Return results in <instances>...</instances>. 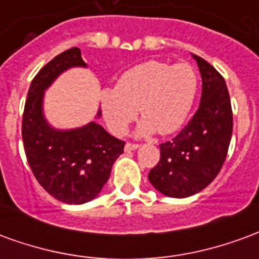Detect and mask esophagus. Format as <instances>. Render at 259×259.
Masks as SVG:
<instances>
[{
	"label": "esophagus",
	"mask_w": 259,
	"mask_h": 259,
	"mask_svg": "<svg viewBox=\"0 0 259 259\" xmlns=\"http://www.w3.org/2000/svg\"><path fill=\"white\" fill-rule=\"evenodd\" d=\"M139 147H140V144H137V143H126L124 151H133V150H137Z\"/></svg>",
	"instance_id": "esophagus-1"
}]
</instances>
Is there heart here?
<instances>
[{
  "label": "heart",
  "mask_w": 259,
  "mask_h": 259,
  "mask_svg": "<svg viewBox=\"0 0 259 259\" xmlns=\"http://www.w3.org/2000/svg\"><path fill=\"white\" fill-rule=\"evenodd\" d=\"M198 89V76L187 62L174 66L148 61L124 72L115 89L102 90L100 108L108 129L123 136L129 124L141 120L139 135L157 130L170 135L182 127L193 107Z\"/></svg>",
  "instance_id": "b5f03b06"
}]
</instances>
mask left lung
<instances>
[{
	"mask_svg": "<svg viewBox=\"0 0 259 259\" xmlns=\"http://www.w3.org/2000/svg\"><path fill=\"white\" fill-rule=\"evenodd\" d=\"M200 107L175 139L159 146L161 158L148 180L159 193L185 198L200 193L222 169L233 132V113L222 74L198 55Z\"/></svg>",
	"mask_w": 259,
	"mask_h": 259,
	"instance_id": "1",
	"label": "left lung"
}]
</instances>
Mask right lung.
Masks as SVG:
<instances>
[{
    "instance_id": "right-lung-1",
    "label": "right lung",
    "mask_w": 259,
    "mask_h": 259,
    "mask_svg": "<svg viewBox=\"0 0 259 259\" xmlns=\"http://www.w3.org/2000/svg\"><path fill=\"white\" fill-rule=\"evenodd\" d=\"M87 66L77 47L51 59L34 76L26 98L22 139L26 158L37 182L65 204H84L96 198L107 183L124 141L90 122L83 127L57 130L42 115L44 91L66 69ZM98 111L97 118H100Z\"/></svg>"
}]
</instances>
